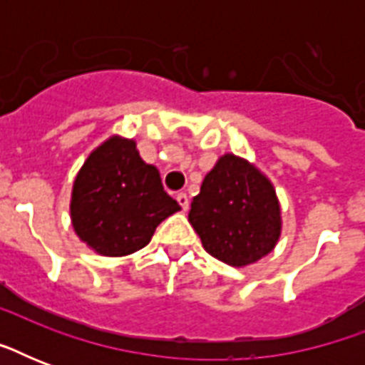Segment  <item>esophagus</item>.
Masks as SVG:
<instances>
[{"instance_id": "obj_1", "label": "esophagus", "mask_w": 365, "mask_h": 365, "mask_svg": "<svg viewBox=\"0 0 365 365\" xmlns=\"http://www.w3.org/2000/svg\"><path fill=\"white\" fill-rule=\"evenodd\" d=\"M176 200H178V205L182 206L183 210H187V208H189V197H187V193H183V191H182V193H178L176 195Z\"/></svg>"}]
</instances>
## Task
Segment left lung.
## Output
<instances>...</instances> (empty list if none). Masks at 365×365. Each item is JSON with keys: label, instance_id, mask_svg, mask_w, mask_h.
<instances>
[{"label": "left lung", "instance_id": "1", "mask_svg": "<svg viewBox=\"0 0 365 365\" xmlns=\"http://www.w3.org/2000/svg\"><path fill=\"white\" fill-rule=\"evenodd\" d=\"M189 222L216 259L244 267L261 259L280 237V206L271 182L246 160L225 155L206 174Z\"/></svg>", "mask_w": 365, "mask_h": 365}]
</instances>
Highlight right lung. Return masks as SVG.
I'll return each instance as SVG.
<instances>
[{"instance_id": "add662e5", "label": "right lung", "mask_w": 365, "mask_h": 365, "mask_svg": "<svg viewBox=\"0 0 365 365\" xmlns=\"http://www.w3.org/2000/svg\"><path fill=\"white\" fill-rule=\"evenodd\" d=\"M178 210L159 170L143 163L132 140L113 136L94 149L73 183V229L102 255L143 248L157 225Z\"/></svg>"}]
</instances>
